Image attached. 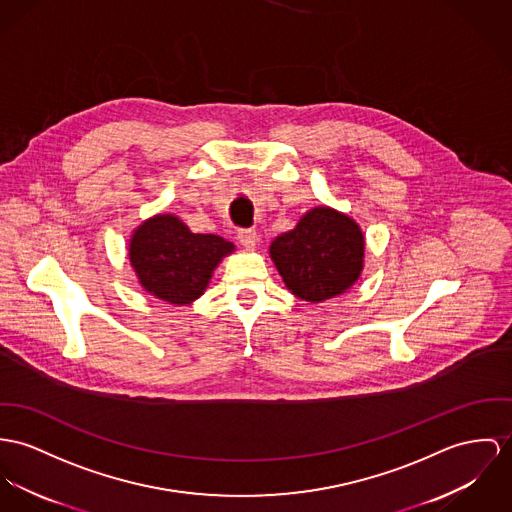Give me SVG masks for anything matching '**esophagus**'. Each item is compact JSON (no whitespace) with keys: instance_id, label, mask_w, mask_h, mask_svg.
Here are the masks:
<instances>
[{"instance_id":"34e87169","label":"esophagus","mask_w":512,"mask_h":512,"mask_svg":"<svg viewBox=\"0 0 512 512\" xmlns=\"http://www.w3.org/2000/svg\"><path fill=\"white\" fill-rule=\"evenodd\" d=\"M237 239H239V243H241L245 249H255V245H257V241H259V236H257L255 230H239Z\"/></svg>"}]
</instances>
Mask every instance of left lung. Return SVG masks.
I'll list each match as a JSON object with an SVG mask.
<instances>
[{
    "instance_id": "left-lung-1",
    "label": "left lung",
    "mask_w": 512,
    "mask_h": 512,
    "mask_svg": "<svg viewBox=\"0 0 512 512\" xmlns=\"http://www.w3.org/2000/svg\"><path fill=\"white\" fill-rule=\"evenodd\" d=\"M366 241L345 212L314 206L269 247L278 275L300 300L319 304L353 288L364 269Z\"/></svg>"
}]
</instances>
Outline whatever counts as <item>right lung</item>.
Returning <instances> with one entry per match:
<instances>
[{
	"label": "right lung",
	"mask_w": 512,
	"mask_h": 512,
	"mask_svg": "<svg viewBox=\"0 0 512 512\" xmlns=\"http://www.w3.org/2000/svg\"><path fill=\"white\" fill-rule=\"evenodd\" d=\"M236 245L214 234H193L175 214H156L130 236L128 259L140 286L173 306L198 300L216 267Z\"/></svg>",
	"instance_id": "add662e5"
}]
</instances>
